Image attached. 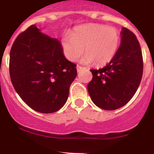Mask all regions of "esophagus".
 Masks as SVG:
<instances>
[{
    "label": "esophagus",
    "mask_w": 154,
    "mask_h": 154,
    "mask_svg": "<svg viewBox=\"0 0 154 154\" xmlns=\"http://www.w3.org/2000/svg\"><path fill=\"white\" fill-rule=\"evenodd\" d=\"M84 69V67L81 66H79V65L77 66V72H80V71H81V69Z\"/></svg>",
    "instance_id": "esophagus-1"
}]
</instances>
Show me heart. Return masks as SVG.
Wrapping results in <instances>:
<instances>
[{"label":"heart","mask_w":154,"mask_h":154,"mask_svg":"<svg viewBox=\"0 0 154 154\" xmlns=\"http://www.w3.org/2000/svg\"><path fill=\"white\" fill-rule=\"evenodd\" d=\"M121 42V35L115 27L91 23L75 27L69 36H64L61 45L64 55L75 62L85 51L82 62L103 66L113 59Z\"/></svg>","instance_id":"obj_1"}]
</instances>
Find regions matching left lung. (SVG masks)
I'll return each mask as SVG.
<instances>
[{"mask_svg": "<svg viewBox=\"0 0 154 154\" xmlns=\"http://www.w3.org/2000/svg\"><path fill=\"white\" fill-rule=\"evenodd\" d=\"M90 70L93 77L88 90L97 106L114 110L127 104L143 77V55L136 36L123 27L121 45L113 59L102 69Z\"/></svg>", "mask_w": 154, "mask_h": 154, "instance_id": "8db88e82", "label": "left lung"}]
</instances>
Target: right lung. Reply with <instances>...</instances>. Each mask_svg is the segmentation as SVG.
<instances>
[{
    "mask_svg": "<svg viewBox=\"0 0 154 154\" xmlns=\"http://www.w3.org/2000/svg\"><path fill=\"white\" fill-rule=\"evenodd\" d=\"M76 66L66 59L60 42L35 25L16 37L10 51L9 73L14 88L40 113H54L64 106L77 77Z\"/></svg>",
    "mask_w": 154,
    "mask_h": 154,
    "instance_id": "1",
    "label": "right lung"
}]
</instances>
